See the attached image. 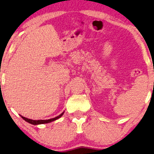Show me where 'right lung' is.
<instances>
[{"mask_svg":"<svg viewBox=\"0 0 154 154\" xmlns=\"http://www.w3.org/2000/svg\"><path fill=\"white\" fill-rule=\"evenodd\" d=\"M63 113H64V112H62V113H61V114L60 115V116H57V117H56V118H51V119H49V120H31V119H28V118H24V117L22 116H21V117H22V118L24 119V120H25L26 122H29V123H30V124L34 125H40V124H46V123H49V122H53V121H54V120H57V119L60 118V117L63 116Z\"/></svg>","mask_w":154,"mask_h":154,"instance_id":"obj_1","label":"right lung"}]
</instances>
